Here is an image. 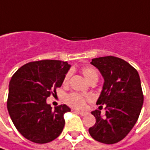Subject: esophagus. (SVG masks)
<instances>
[{"label": "esophagus", "mask_w": 150, "mask_h": 150, "mask_svg": "<svg viewBox=\"0 0 150 150\" xmlns=\"http://www.w3.org/2000/svg\"><path fill=\"white\" fill-rule=\"evenodd\" d=\"M75 112L76 114H79V115H81L82 116H85V115H87V112H85V111H78V110H75Z\"/></svg>", "instance_id": "34e87169"}]
</instances>
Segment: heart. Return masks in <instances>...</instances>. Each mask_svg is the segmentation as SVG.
<instances>
[{
    "mask_svg": "<svg viewBox=\"0 0 150 150\" xmlns=\"http://www.w3.org/2000/svg\"><path fill=\"white\" fill-rule=\"evenodd\" d=\"M81 72L85 76V78L89 82H91L93 80H98V75L97 71L92 67H84L81 69ZM69 77H70V72L67 73L65 76H64V84L68 83V81L69 80ZM88 100H89V98L82 96V95L78 94V93H70V94L67 95L66 98H65V101L70 107L75 108V109H78V110L83 109L84 107L86 106V101H88Z\"/></svg>",
    "mask_w": 150,
    "mask_h": 150,
    "instance_id": "obj_1",
    "label": "heart"
}]
</instances>
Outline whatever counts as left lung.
Listing matches in <instances>:
<instances>
[{
	"instance_id": "obj_1",
	"label": "left lung",
	"mask_w": 150,
	"mask_h": 150,
	"mask_svg": "<svg viewBox=\"0 0 150 150\" xmlns=\"http://www.w3.org/2000/svg\"><path fill=\"white\" fill-rule=\"evenodd\" d=\"M91 64L104 80L97 104L99 109L105 105L106 113L102 116L100 110L92 112L96 123L89 133L98 142L113 144L127 135L139 117L144 103L140 77L136 69L120 57H97Z\"/></svg>"
}]
</instances>
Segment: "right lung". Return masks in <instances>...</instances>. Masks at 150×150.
I'll return each instance as SVG.
<instances>
[{
	"mask_svg": "<svg viewBox=\"0 0 150 150\" xmlns=\"http://www.w3.org/2000/svg\"><path fill=\"white\" fill-rule=\"evenodd\" d=\"M70 65L60 60L30 62L19 68L9 83L7 110L15 127L28 140L47 144L59 136L70 109L61 104L52 109L47 103L60 87Z\"/></svg>",
	"mask_w": 150,
	"mask_h": 150,
	"instance_id": "add662e5",
	"label": "right lung"
}]
</instances>
